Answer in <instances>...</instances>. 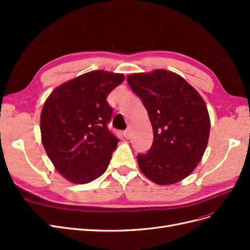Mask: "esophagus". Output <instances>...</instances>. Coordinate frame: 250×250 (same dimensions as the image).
I'll use <instances>...</instances> for the list:
<instances>
[{
  "instance_id": "1",
  "label": "esophagus",
  "mask_w": 250,
  "mask_h": 250,
  "mask_svg": "<svg viewBox=\"0 0 250 250\" xmlns=\"http://www.w3.org/2000/svg\"><path fill=\"white\" fill-rule=\"evenodd\" d=\"M123 134H124V137H125L127 140H129V139L131 138V130H130V129H126V130L123 132Z\"/></svg>"
}]
</instances>
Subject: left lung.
<instances>
[{
    "label": "left lung",
    "instance_id": "obj_1",
    "mask_svg": "<svg viewBox=\"0 0 250 250\" xmlns=\"http://www.w3.org/2000/svg\"><path fill=\"white\" fill-rule=\"evenodd\" d=\"M148 111L153 144L138 155L144 175L157 185H173L197 167L207 149L210 121L207 104L191 84L164 69L127 76Z\"/></svg>",
    "mask_w": 250,
    "mask_h": 250
}]
</instances>
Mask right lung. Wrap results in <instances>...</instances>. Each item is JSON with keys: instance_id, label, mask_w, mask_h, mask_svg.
Listing matches in <instances>:
<instances>
[{"instance_id": "right-lung-1", "label": "right lung", "mask_w": 250, "mask_h": 250, "mask_svg": "<svg viewBox=\"0 0 250 250\" xmlns=\"http://www.w3.org/2000/svg\"><path fill=\"white\" fill-rule=\"evenodd\" d=\"M124 79L119 73L88 72L57 86L44 102L42 145L71 183L87 184L106 171L119 142L107 128L112 108L106 98Z\"/></svg>"}]
</instances>
